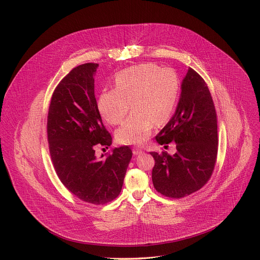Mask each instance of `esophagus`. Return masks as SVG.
<instances>
[{
    "mask_svg": "<svg viewBox=\"0 0 260 260\" xmlns=\"http://www.w3.org/2000/svg\"><path fill=\"white\" fill-rule=\"evenodd\" d=\"M133 153H134V155H140L143 153V150L140 149V148L135 147V148H133Z\"/></svg>",
    "mask_w": 260,
    "mask_h": 260,
    "instance_id": "obj_1",
    "label": "esophagus"
}]
</instances>
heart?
Masks as SVG:
<instances>
[{
  "instance_id": "obj_1",
  "label": "heart",
  "mask_w": 260,
  "mask_h": 260,
  "mask_svg": "<svg viewBox=\"0 0 260 260\" xmlns=\"http://www.w3.org/2000/svg\"><path fill=\"white\" fill-rule=\"evenodd\" d=\"M115 89L104 90L98 99L102 117L110 124L120 123L127 112L133 113L116 132L122 144L146 142L155 124L162 125L171 117L179 93V79L170 68L141 63L119 72L114 79Z\"/></svg>"
}]
</instances>
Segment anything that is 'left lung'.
I'll return each instance as SVG.
<instances>
[{"label": "left lung", "mask_w": 260, "mask_h": 260, "mask_svg": "<svg viewBox=\"0 0 260 260\" xmlns=\"http://www.w3.org/2000/svg\"><path fill=\"white\" fill-rule=\"evenodd\" d=\"M155 140L160 145L176 144L174 154L150 152L155 159L152 170L155 189L174 199L201 189L216 162L217 116L210 90L193 69L189 68L183 78L175 113Z\"/></svg>", "instance_id": "8db88e82"}]
</instances>
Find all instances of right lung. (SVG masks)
Returning a JSON list of instances; mask_svg holds the SVG:
<instances>
[{
  "label": "right lung",
  "instance_id": "add662e5",
  "mask_svg": "<svg viewBox=\"0 0 260 260\" xmlns=\"http://www.w3.org/2000/svg\"><path fill=\"white\" fill-rule=\"evenodd\" d=\"M99 63L74 68L55 88L48 111L49 151L66 188L83 202L103 205L121 191L133 152L127 146L95 156L98 144L110 146L94 96Z\"/></svg>",
  "mask_w": 260,
  "mask_h": 260
}]
</instances>
